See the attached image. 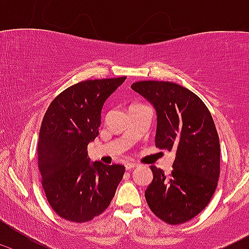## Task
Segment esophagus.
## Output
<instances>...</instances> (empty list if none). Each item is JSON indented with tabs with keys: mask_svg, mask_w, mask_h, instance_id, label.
<instances>
[{
	"mask_svg": "<svg viewBox=\"0 0 249 249\" xmlns=\"http://www.w3.org/2000/svg\"><path fill=\"white\" fill-rule=\"evenodd\" d=\"M139 166V164H136V162H132V161H129L126 165H125V167H126V170H132L135 169V167Z\"/></svg>",
	"mask_w": 249,
	"mask_h": 249,
	"instance_id": "1",
	"label": "esophagus"
}]
</instances>
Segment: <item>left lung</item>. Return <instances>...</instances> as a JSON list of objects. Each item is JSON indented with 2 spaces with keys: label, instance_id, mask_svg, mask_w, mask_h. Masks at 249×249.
Listing matches in <instances>:
<instances>
[{
  "label": "left lung",
  "instance_id": "left-lung-1",
  "mask_svg": "<svg viewBox=\"0 0 249 249\" xmlns=\"http://www.w3.org/2000/svg\"><path fill=\"white\" fill-rule=\"evenodd\" d=\"M131 89L157 112L155 145L176 153L170 176L150 166L153 180L145 200L158 218L182 224L201 212L217 188L220 145L214 122L202 100L179 84L142 80Z\"/></svg>",
  "mask_w": 249,
  "mask_h": 249
}]
</instances>
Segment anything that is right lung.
Returning <instances> with one entry per match:
<instances>
[{
	"label": "right lung",
	"instance_id": "right-lung-1",
	"mask_svg": "<svg viewBox=\"0 0 249 249\" xmlns=\"http://www.w3.org/2000/svg\"><path fill=\"white\" fill-rule=\"evenodd\" d=\"M126 77L84 80L57 95L39 130L42 187L56 214L84 223L109 206L125 172L119 164L90 162L88 144L99 136L105 102Z\"/></svg>",
	"mask_w": 249,
	"mask_h": 249
}]
</instances>
